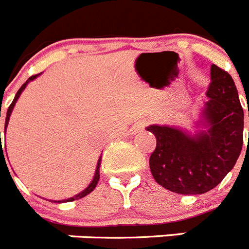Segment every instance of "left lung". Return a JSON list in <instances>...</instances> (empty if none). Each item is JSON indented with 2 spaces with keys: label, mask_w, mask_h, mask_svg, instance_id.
Instances as JSON below:
<instances>
[{
  "label": "left lung",
  "mask_w": 249,
  "mask_h": 249,
  "mask_svg": "<svg viewBox=\"0 0 249 249\" xmlns=\"http://www.w3.org/2000/svg\"><path fill=\"white\" fill-rule=\"evenodd\" d=\"M206 94L208 101L198 122L203 128L193 135L176 127H147L157 140L149 157L152 176L171 192L202 195L213 190L241 155L243 108L231 74L212 65Z\"/></svg>",
  "instance_id": "1"
}]
</instances>
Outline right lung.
<instances>
[{
  "label": "right lung",
  "instance_id": "obj_1",
  "mask_svg": "<svg viewBox=\"0 0 249 249\" xmlns=\"http://www.w3.org/2000/svg\"><path fill=\"white\" fill-rule=\"evenodd\" d=\"M39 74H41V73H38V74H34V76H31L30 78H28V80L26 81V82L21 86V89H19L18 91H17V93H16V96H15V98H13L12 103H11L10 107H8V109H7V114H6V122H4V133H6V128H7L8 121H10V116H11V113H12L13 107H15V105H16L17 100H18V97H19V96H21L22 91H23V89H26V86H27L28 83L31 82V81H34L35 78H36V77H38V76H39ZM0 117H1V114H0ZM0 136H1V132H0ZM0 142H1V138H0ZM1 146H2V144H1ZM100 167H101V157H100V160H98L97 167H96V173H94V177H93V179H92L91 183H89V186L87 187V188H86V190H83L82 192H81V193H78V195H77V196H74V197H72V198L66 199V201H63V202H72V201H74V199L83 198V197H85V196L89 195V193H91L92 191H93L94 188H96V186H97V183H98V179H100ZM56 202H57V201H56Z\"/></svg>",
  "mask_w": 249,
  "mask_h": 249
}]
</instances>
